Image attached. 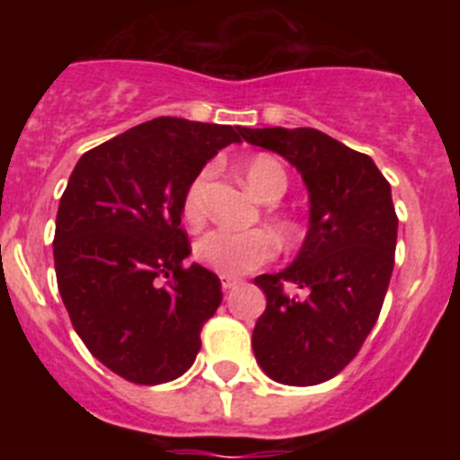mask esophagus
I'll use <instances>...</instances> for the list:
<instances>
[{
  "instance_id": "esophagus-1",
  "label": "esophagus",
  "mask_w": 460,
  "mask_h": 460,
  "mask_svg": "<svg viewBox=\"0 0 460 460\" xmlns=\"http://www.w3.org/2000/svg\"><path fill=\"white\" fill-rule=\"evenodd\" d=\"M237 283L239 280L237 279H230V276H221V286H223V290H233V288H237Z\"/></svg>"
}]
</instances>
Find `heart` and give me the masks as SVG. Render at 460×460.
<instances>
[{"mask_svg":"<svg viewBox=\"0 0 460 460\" xmlns=\"http://www.w3.org/2000/svg\"><path fill=\"white\" fill-rule=\"evenodd\" d=\"M243 177L249 189L260 200L274 202L286 193L288 177L283 165L267 154H258L243 165ZM209 170L195 174L181 200V214L190 226H200L205 218V190ZM276 239L267 230H227L214 227L202 234L193 246L195 260L207 270L221 276H243L267 265L276 255Z\"/></svg>","mask_w":460,"mask_h":460,"instance_id":"heart-1","label":"heart"}]
</instances>
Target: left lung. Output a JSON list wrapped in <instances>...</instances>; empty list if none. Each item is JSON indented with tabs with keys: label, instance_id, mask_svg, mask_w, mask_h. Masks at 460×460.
<instances>
[{
	"label": "left lung",
	"instance_id": "8db88e82",
	"mask_svg": "<svg viewBox=\"0 0 460 460\" xmlns=\"http://www.w3.org/2000/svg\"><path fill=\"white\" fill-rule=\"evenodd\" d=\"M242 137L288 158L311 195L296 260L255 279L267 295L255 359L280 385H320L355 359L380 315L396 251L392 189L371 156L318 128H242ZM286 282L300 292L286 293Z\"/></svg>",
	"mask_w": 460,
	"mask_h": 460
}]
</instances>
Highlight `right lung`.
Segmentation results:
<instances>
[{
	"label": "right lung",
	"instance_id": "right-lung-1",
	"mask_svg": "<svg viewBox=\"0 0 460 460\" xmlns=\"http://www.w3.org/2000/svg\"><path fill=\"white\" fill-rule=\"evenodd\" d=\"M243 126L158 117L83 154L59 200L57 288L73 329L110 371L161 385L193 367L221 280L190 253L181 200Z\"/></svg>",
	"mask_w": 460,
	"mask_h": 460
}]
</instances>
